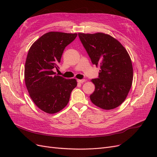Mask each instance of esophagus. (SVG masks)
I'll use <instances>...</instances> for the list:
<instances>
[{
  "label": "esophagus",
  "instance_id": "esophagus-1",
  "mask_svg": "<svg viewBox=\"0 0 157 157\" xmlns=\"http://www.w3.org/2000/svg\"><path fill=\"white\" fill-rule=\"evenodd\" d=\"M85 81H86V80H85V79H81V80H77V82H78V83H83V82H84Z\"/></svg>",
  "mask_w": 157,
  "mask_h": 157
}]
</instances>
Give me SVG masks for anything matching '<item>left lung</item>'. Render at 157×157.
<instances>
[{
  "label": "left lung",
  "mask_w": 157,
  "mask_h": 157,
  "mask_svg": "<svg viewBox=\"0 0 157 157\" xmlns=\"http://www.w3.org/2000/svg\"><path fill=\"white\" fill-rule=\"evenodd\" d=\"M92 63L99 66L98 78L92 79L95 90L90 100L105 110L124 102L132 86L133 67L130 57L120 42L103 33H78Z\"/></svg>",
  "instance_id": "left-lung-1"
}]
</instances>
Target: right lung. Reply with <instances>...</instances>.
<instances>
[{
	"label": "right lung",
	"instance_id": "right-lung-1",
	"mask_svg": "<svg viewBox=\"0 0 157 157\" xmlns=\"http://www.w3.org/2000/svg\"><path fill=\"white\" fill-rule=\"evenodd\" d=\"M77 33L48 32L32 44L25 65V82L35 105L49 114L60 111L67 105L71 93L77 86L75 78L66 79L56 75L65 47Z\"/></svg>",
	"mask_w": 157,
	"mask_h": 157
}]
</instances>
